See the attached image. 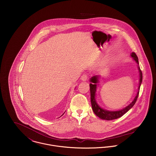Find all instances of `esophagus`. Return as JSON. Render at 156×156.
Masks as SVG:
<instances>
[{
  "label": "esophagus",
  "instance_id": "esophagus-1",
  "mask_svg": "<svg viewBox=\"0 0 156 156\" xmlns=\"http://www.w3.org/2000/svg\"><path fill=\"white\" fill-rule=\"evenodd\" d=\"M87 79H88V76L86 74H84L81 76V80L82 81H86Z\"/></svg>",
  "mask_w": 156,
  "mask_h": 156
}]
</instances>
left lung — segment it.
<instances>
[{"label": "left lung", "instance_id": "left-lung-1", "mask_svg": "<svg viewBox=\"0 0 156 156\" xmlns=\"http://www.w3.org/2000/svg\"><path fill=\"white\" fill-rule=\"evenodd\" d=\"M131 56L133 58L134 60L137 62V64H139L138 58L134 52L132 53ZM138 69H139V71L140 79H139V88H138L139 90L137 93V95L135 97L133 101L129 106H127L125 108H124L121 110L118 111H107V110L103 109V108H100L98 105V104L96 102L95 96V92H96V88H97V83L98 82V78L100 76H94L92 77V78L90 79V82L92 83H90V85H89L90 92V102H91V105H92V108L93 112L97 116H98L100 118H101L102 119H106V120H112V119H117V118L122 116L123 115H124L126 112L129 111L133 106L135 103L136 102L139 93L140 87V85H141V83L142 81V71L140 70V67H138Z\"/></svg>", "mask_w": 156, "mask_h": 156}]
</instances>
